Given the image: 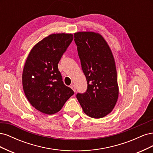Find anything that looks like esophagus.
Listing matches in <instances>:
<instances>
[{
  "instance_id": "obj_1",
  "label": "esophagus",
  "mask_w": 153,
  "mask_h": 153,
  "mask_svg": "<svg viewBox=\"0 0 153 153\" xmlns=\"http://www.w3.org/2000/svg\"><path fill=\"white\" fill-rule=\"evenodd\" d=\"M71 88L73 89V91L74 92H76V87H75V85H71Z\"/></svg>"
}]
</instances>
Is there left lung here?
<instances>
[{
    "mask_svg": "<svg viewBox=\"0 0 153 153\" xmlns=\"http://www.w3.org/2000/svg\"><path fill=\"white\" fill-rule=\"evenodd\" d=\"M87 89L76 98L85 114L101 118L112 112L119 95L117 71L113 55L100 34L91 32L74 34Z\"/></svg>",
    "mask_w": 153,
    "mask_h": 153,
    "instance_id": "1",
    "label": "left lung"
}]
</instances>
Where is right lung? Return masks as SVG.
<instances>
[{
  "instance_id": "right-lung-1",
  "label": "right lung",
  "mask_w": 153,
  "mask_h": 153,
  "mask_svg": "<svg viewBox=\"0 0 153 153\" xmlns=\"http://www.w3.org/2000/svg\"><path fill=\"white\" fill-rule=\"evenodd\" d=\"M71 34H53L37 43L30 51L22 75L25 94L40 112L53 114L74 94L64 85L58 63L72 42Z\"/></svg>"
}]
</instances>
